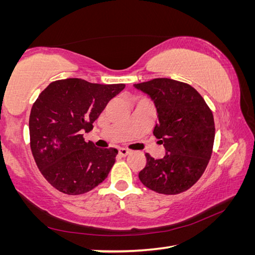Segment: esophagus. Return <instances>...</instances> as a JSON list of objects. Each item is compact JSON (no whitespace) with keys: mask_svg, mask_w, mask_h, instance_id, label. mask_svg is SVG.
Masks as SVG:
<instances>
[{"mask_svg":"<svg viewBox=\"0 0 255 255\" xmlns=\"http://www.w3.org/2000/svg\"><path fill=\"white\" fill-rule=\"evenodd\" d=\"M118 152H119V155H120V156H127V155L129 154V149L120 147V148L118 149Z\"/></svg>","mask_w":255,"mask_h":255,"instance_id":"obj_1","label":"esophagus"}]
</instances>
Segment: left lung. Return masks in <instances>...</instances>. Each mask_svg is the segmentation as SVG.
Instances as JSON below:
<instances>
[{"mask_svg":"<svg viewBox=\"0 0 255 255\" xmlns=\"http://www.w3.org/2000/svg\"><path fill=\"white\" fill-rule=\"evenodd\" d=\"M153 99L157 124L153 133L166 150L163 158L145 154L140 182L162 195L187 191L204 174L213 154V111L200 93L184 82L154 79L135 84Z\"/></svg>","mask_w":255,"mask_h":255,"instance_id":"1","label":"left lung"}]
</instances>
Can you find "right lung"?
<instances>
[{"label": "right lung", "instance_id": "1", "mask_svg": "<svg viewBox=\"0 0 255 255\" xmlns=\"http://www.w3.org/2000/svg\"><path fill=\"white\" fill-rule=\"evenodd\" d=\"M125 84H98L81 79L54 81L34 101L29 117L30 148L38 169L58 191L83 195L98 187L114 166L118 150L86 143L112 98Z\"/></svg>", "mask_w": 255, "mask_h": 255}]
</instances>
